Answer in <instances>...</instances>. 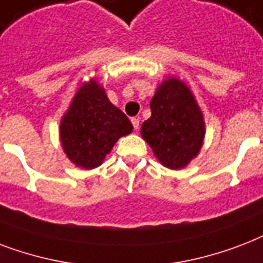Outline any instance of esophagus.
<instances>
[{"instance_id": "34e87169", "label": "esophagus", "mask_w": 263, "mask_h": 263, "mask_svg": "<svg viewBox=\"0 0 263 263\" xmlns=\"http://www.w3.org/2000/svg\"><path fill=\"white\" fill-rule=\"evenodd\" d=\"M132 123H133L134 130L137 132V130L140 129V119H138V118H132Z\"/></svg>"}]
</instances>
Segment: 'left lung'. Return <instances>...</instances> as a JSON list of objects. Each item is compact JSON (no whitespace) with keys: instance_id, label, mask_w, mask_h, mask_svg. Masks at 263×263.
Masks as SVG:
<instances>
[{"instance_id":"1","label":"left lung","mask_w":263,"mask_h":263,"mask_svg":"<svg viewBox=\"0 0 263 263\" xmlns=\"http://www.w3.org/2000/svg\"><path fill=\"white\" fill-rule=\"evenodd\" d=\"M151 118L141 137L164 167L181 170L200 152L205 136L204 117L184 81L167 77L151 100Z\"/></svg>"}]
</instances>
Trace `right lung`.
<instances>
[{"mask_svg": "<svg viewBox=\"0 0 263 263\" xmlns=\"http://www.w3.org/2000/svg\"><path fill=\"white\" fill-rule=\"evenodd\" d=\"M133 132L129 118L117 108L95 78L75 91L60 121V144L71 163L85 170L99 167L121 137Z\"/></svg>", "mask_w": 263, "mask_h": 263, "instance_id": "1", "label": "right lung"}]
</instances>
